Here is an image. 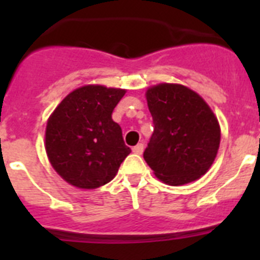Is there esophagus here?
<instances>
[{
	"label": "esophagus",
	"mask_w": 260,
	"mask_h": 260,
	"mask_svg": "<svg viewBox=\"0 0 260 260\" xmlns=\"http://www.w3.org/2000/svg\"><path fill=\"white\" fill-rule=\"evenodd\" d=\"M143 148H144L143 143H138L137 146L133 147V152L137 153V155H142V152H143Z\"/></svg>",
	"instance_id": "obj_1"
}]
</instances>
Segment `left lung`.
Wrapping results in <instances>:
<instances>
[{
  "label": "left lung",
  "instance_id": "left-lung-1",
  "mask_svg": "<svg viewBox=\"0 0 260 260\" xmlns=\"http://www.w3.org/2000/svg\"><path fill=\"white\" fill-rule=\"evenodd\" d=\"M153 134L143 157L167 185L180 186L208 171L220 146L217 118L203 99L182 84L147 89Z\"/></svg>",
  "mask_w": 260,
  "mask_h": 260
}]
</instances>
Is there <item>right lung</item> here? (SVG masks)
Here are the masks:
<instances>
[{
  "instance_id": "add662e5",
  "label": "right lung",
  "mask_w": 260,
  "mask_h": 260,
  "mask_svg": "<svg viewBox=\"0 0 260 260\" xmlns=\"http://www.w3.org/2000/svg\"><path fill=\"white\" fill-rule=\"evenodd\" d=\"M125 89L83 86L69 93L49 117L45 151L59 176L79 189H96L114 178L132 150L112 113Z\"/></svg>"
}]
</instances>
